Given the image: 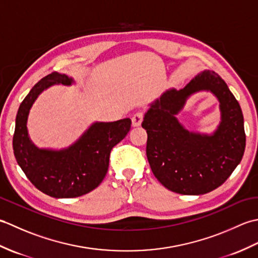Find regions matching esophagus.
Here are the masks:
<instances>
[{"label":"esophagus","mask_w":258,"mask_h":258,"mask_svg":"<svg viewBox=\"0 0 258 258\" xmlns=\"http://www.w3.org/2000/svg\"><path fill=\"white\" fill-rule=\"evenodd\" d=\"M142 120H143V113L142 112L135 113L132 116V125L134 127H138V126L142 124Z\"/></svg>","instance_id":"obj_1"}]
</instances>
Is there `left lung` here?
I'll return each mask as SVG.
<instances>
[{
    "mask_svg": "<svg viewBox=\"0 0 258 258\" xmlns=\"http://www.w3.org/2000/svg\"><path fill=\"white\" fill-rule=\"evenodd\" d=\"M200 91L211 92L220 103L221 120L212 134L189 131L176 116ZM149 106L142 123L147 133L146 155L163 186L178 194L202 195L231 176L244 155V117L220 75L202 71L184 89H168Z\"/></svg>",
    "mask_w": 258,
    "mask_h": 258,
    "instance_id": "left-lung-1",
    "label": "left lung"
}]
</instances>
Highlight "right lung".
I'll list each match as a JSON object with an SVG mask.
<instances>
[{
    "label": "right lung",
    "mask_w": 258,
    "mask_h": 258,
    "mask_svg": "<svg viewBox=\"0 0 258 258\" xmlns=\"http://www.w3.org/2000/svg\"><path fill=\"white\" fill-rule=\"evenodd\" d=\"M74 84V79L67 74H48L32 87L15 118L13 151L16 162L37 189L55 199H72L96 188L107 173L109 153L125 138L132 124L130 118L94 122L68 147L36 146L27 130L33 104L53 85Z\"/></svg>",
    "instance_id": "1"
}]
</instances>
